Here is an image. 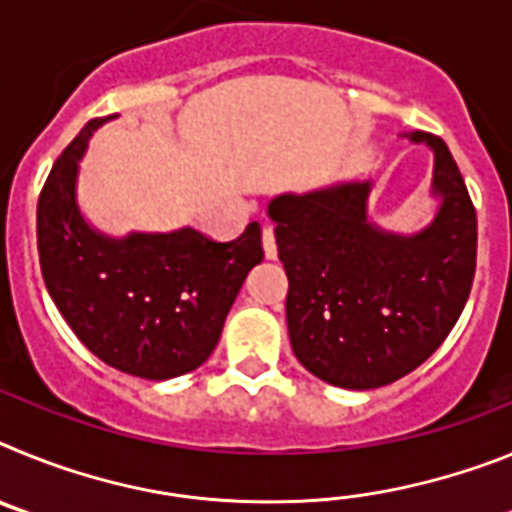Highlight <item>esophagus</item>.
Returning a JSON list of instances; mask_svg holds the SVG:
<instances>
[{
    "mask_svg": "<svg viewBox=\"0 0 512 512\" xmlns=\"http://www.w3.org/2000/svg\"><path fill=\"white\" fill-rule=\"evenodd\" d=\"M261 243H264L266 259H277V238H274V228L266 225L264 233H261Z\"/></svg>",
    "mask_w": 512,
    "mask_h": 512,
    "instance_id": "obj_1",
    "label": "esophagus"
}]
</instances>
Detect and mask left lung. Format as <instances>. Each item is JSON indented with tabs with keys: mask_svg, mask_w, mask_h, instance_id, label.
I'll return each mask as SVG.
<instances>
[{
	"mask_svg": "<svg viewBox=\"0 0 512 512\" xmlns=\"http://www.w3.org/2000/svg\"><path fill=\"white\" fill-rule=\"evenodd\" d=\"M433 223L395 235L366 220L372 182H348L269 202L289 279L292 351L323 382L374 390L418 369L446 341L472 292L477 212L464 176L438 135Z\"/></svg>",
	"mask_w": 512,
	"mask_h": 512,
	"instance_id": "1",
	"label": "left lung"
}]
</instances>
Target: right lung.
<instances>
[{
    "label": "right lung",
    "instance_id": "add662e5",
    "mask_svg": "<svg viewBox=\"0 0 512 512\" xmlns=\"http://www.w3.org/2000/svg\"><path fill=\"white\" fill-rule=\"evenodd\" d=\"M84 125L58 156L38 200V253L48 295L104 364L143 379H171L205 364L248 271L264 259L261 225L217 243L200 230L110 238L76 205Z\"/></svg>",
    "mask_w": 512,
    "mask_h": 512
}]
</instances>
